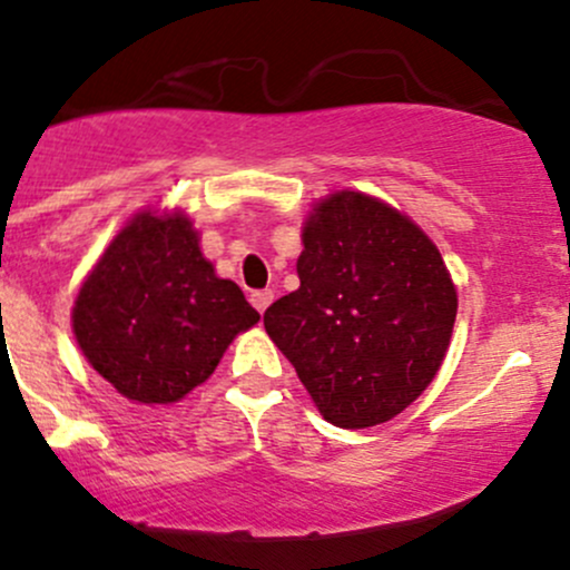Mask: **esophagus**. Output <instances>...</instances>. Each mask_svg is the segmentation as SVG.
I'll return each mask as SVG.
<instances>
[{
    "mask_svg": "<svg viewBox=\"0 0 570 570\" xmlns=\"http://www.w3.org/2000/svg\"><path fill=\"white\" fill-rule=\"evenodd\" d=\"M273 303V292L269 289H259V292H250V305H254L256 311H259V314H265L267 311V305Z\"/></svg>",
    "mask_w": 570,
    "mask_h": 570,
    "instance_id": "esophagus-1",
    "label": "esophagus"
}]
</instances>
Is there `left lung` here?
Segmentation results:
<instances>
[{
    "mask_svg": "<svg viewBox=\"0 0 570 570\" xmlns=\"http://www.w3.org/2000/svg\"><path fill=\"white\" fill-rule=\"evenodd\" d=\"M301 289L265 311V331L314 404L341 429L385 423L440 371L456 289L431 239L355 190L322 202L303 232Z\"/></svg>",
    "mask_w": 570,
    "mask_h": 570,
    "instance_id": "1",
    "label": "left lung"
}]
</instances>
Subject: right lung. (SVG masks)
I'll return each mask as SVG.
<instances>
[{
  "instance_id": "add662e5",
  "label": "right lung",
  "mask_w": 570,
  "mask_h": 570,
  "mask_svg": "<svg viewBox=\"0 0 570 570\" xmlns=\"http://www.w3.org/2000/svg\"><path fill=\"white\" fill-rule=\"evenodd\" d=\"M259 322L235 281L215 275L183 215L141 213L111 239L73 305L81 352L125 399L171 404Z\"/></svg>"
}]
</instances>
